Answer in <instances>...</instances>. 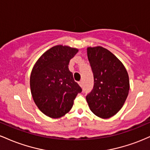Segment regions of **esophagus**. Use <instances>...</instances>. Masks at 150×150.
<instances>
[{
    "label": "esophagus",
    "instance_id": "34e87169",
    "mask_svg": "<svg viewBox=\"0 0 150 150\" xmlns=\"http://www.w3.org/2000/svg\"><path fill=\"white\" fill-rule=\"evenodd\" d=\"M78 83H79V85H80V87H82V81H80V82H79Z\"/></svg>",
    "mask_w": 150,
    "mask_h": 150
}]
</instances>
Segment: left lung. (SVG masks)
<instances>
[{"label":"left lung","instance_id":"1","mask_svg":"<svg viewBox=\"0 0 150 150\" xmlns=\"http://www.w3.org/2000/svg\"><path fill=\"white\" fill-rule=\"evenodd\" d=\"M87 52L94 84L86 99L96 116L111 118L123 107L128 95V72L121 61L102 46L88 47Z\"/></svg>","mask_w":150,"mask_h":150}]
</instances>
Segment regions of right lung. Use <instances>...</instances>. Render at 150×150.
<instances>
[{
  "mask_svg": "<svg viewBox=\"0 0 150 150\" xmlns=\"http://www.w3.org/2000/svg\"><path fill=\"white\" fill-rule=\"evenodd\" d=\"M78 49L57 45L43 53L32 68L30 89L34 103L42 112L52 118L70 111L82 89L69 70L70 60Z\"/></svg>",
  "mask_w": 150,
  "mask_h": 150,
  "instance_id": "obj_1",
  "label": "right lung"
}]
</instances>
